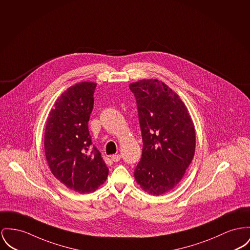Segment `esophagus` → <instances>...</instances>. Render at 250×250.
Segmentation results:
<instances>
[{"instance_id": "obj_1", "label": "esophagus", "mask_w": 250, "mask_h": 250, "mask_svg": "<svg viewBox=\"0 0 250 250\" xmlns=\"http://www.w3.org/2000/svg\"><path fill=\"white\" fill-rule=\"evenodd\" d=\"M120 158H121V155H120L119 153H117V154H113V155L111 156V159H112L114 162H118V161L120 160Z\"/></svg>"}]
</instances>
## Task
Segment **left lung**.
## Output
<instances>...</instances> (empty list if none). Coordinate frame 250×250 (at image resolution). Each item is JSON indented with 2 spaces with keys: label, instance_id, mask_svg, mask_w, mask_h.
Returning a JSON list of instances; mask_svg holds the SVG:
<instances>
[{
  "label": "left lung",
  "instance_id": "obj_1",
  "mask_svg": "<svg viewBox=\"0 0 250 250\" xmlns=\"http://www.w3.org/2000/svg\"><path fill=\"white\" fill-rule=\"evenodd\" d=\"M129 87L137 103L143 139L134 178L143 190L158 196L176 187L191 163L194 125L182 100L163 82L141 80Z\"/></svg>",
  "mask_w": 250,
  "mask_h": 250
}]
</instances>
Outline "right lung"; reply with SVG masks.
<instances>
[{"mask_svg":"<svg viewBox=\"0 0 250 250\" xmlns=\"http://www.w3.org/2000/svg\"><path fill=\"white\" fill-rule=\"evenodd\" d=\"M97 83L66 89L54 103L45 126L44 151L52 174L67 188L89 193L107 179L109 168L88 130Z\"/></svg>","mask_w":250,"mask_h":250,"instance_id":"right-lung-1","label":"right lung"}]
</instances>
